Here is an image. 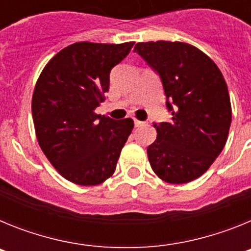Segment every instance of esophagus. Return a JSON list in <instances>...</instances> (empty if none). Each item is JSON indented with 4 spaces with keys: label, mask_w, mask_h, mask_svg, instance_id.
Returning a JSON list of instances; mask_svg holds the SVG:
<instances>
[{
    "label": "esophagus",
    "mask_w": 251,
    "mask_h": 251,
    "mask_svg": "<svg viewBox=\"0 0 251 251\" xmlns=\"http://www.w3.org/2000/svg\"><path fill=\"white\" fill-rule=\"evenodd\" d=\"M142 124H145V122H141V121H138V119H134V126H136V127H139V126H142Z\"/></svg>",
    "instance_id": "esophagus-1"
}]
</instances>
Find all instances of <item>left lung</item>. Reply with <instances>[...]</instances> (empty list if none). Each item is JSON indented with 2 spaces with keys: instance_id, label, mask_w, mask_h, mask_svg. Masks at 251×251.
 Masks as SVG:
<instances>
[{
  "instance_id": "1",
  "label": "left lung",
  "mask_w": 251,
  "mask_h": 251,
  "mask_svg": "<svg viewBox=\"0 0 251 251\" xmlns=\"http://www.w3.org/2000/svg\"><path fill=\"white\" fill-rule=\"evenodd\" d=\"M161 77L172 122L153 124L157 138L147 154L154 174L168 183L202 176L227 141L231 124L229 90L220 69L205 52L179 41L134 46Z\"/></svg>"
}]
</instances>
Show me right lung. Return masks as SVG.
I'll list each match as a JSON object with an SVG mask.
<instances>
[{"mask_svg":"<svg viewBox=\"0 0 251 251\" xmlns=\"http://www.w3.org/2000/svg\"><path fill=\"white\" fill-rule=\"evenodd\" d=\"M133 45L75 43L59 51L37 79L31 104L37 142L70 182L95 186L114 174L134 123L94 110L109 90L110 70Z\"/></svg>","mask_w":251,"mask_h":251,"instance_id":"right-lung-1","label":"right lung"}]
</instances>
